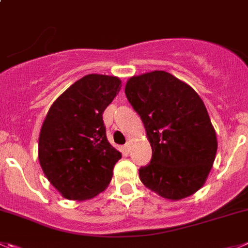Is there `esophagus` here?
<instances>
[{"label": "esophagus", "instance_id": "34e87169", "mask_svg": "<svg viewBox=\"0 0 248 248\" xmlns=\"http://www.w3.org/2000/svg\"><path fill=\"white\" fill-rule=\"evenodd\" d=\"M124 149H126V152H129V149H131V143L127 142L126 144H124Z\"/></svg>", "mask_w": 248, "mask_h": 248}]
</instances>
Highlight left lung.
I'll list each match as a JSON object with an SVG mask.
<instances>
[{"instance_id": "obj_1", "label": "left lung", "mask_w": 248, "mask_h": 248, "mask_svg": "<svg viewBox=\"0 0 248 248\" xmlns=\"http://www.w3.org/2000/svg\"><path fill=\"white\" fill-rule=\"evenodd\" d=\"M124 93L144 124L153 155L140 179L160 197L180 201L205 184L218 149L217 133L196 90L165 71L129 78Z\"/></svg>"}]
</instances>
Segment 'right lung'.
Returning <instances> with one entry per match:
<instances>
[{"instance_id": "add662e5", "label": "right lung", "mask_w": 248, "mask_h": 248, "mask_svg": "<svg viewBox=\"0 0 248 248\" xmlns=\"http://www.w3.org/2000/svg\"><path fill=\"white\" fill-rule=\"evenodd\" d=\"M121 90L115 76L88 75L48 108L39 135L38 156L50 184L71 201L105 191L122 154L108 143L103 112Z\"/></svg>"}]
</instances>
